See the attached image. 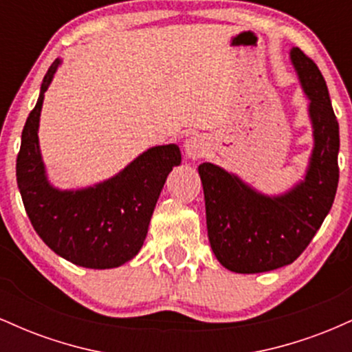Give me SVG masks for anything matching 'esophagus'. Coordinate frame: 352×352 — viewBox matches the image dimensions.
I'll return each mask as SVG.
<instances>
[{
	"label": "esophagus",
	"mask_w": 352,
	"mask_h": 352,
	"mask_svg": "<svg viewBox=\"0 0 352 352\" xmlns=\"http://www.w3.org/2000/svg\"><path fill=\"white\" fill-rule=\"evenodd\" d=\"M208 151V144L205 142L204 137L200 135H192L188 137L187 142H185V152L190 159H200L204 157Z\"/></svg>",
	"instance_id": "esophagus-1"
}]
</instances>
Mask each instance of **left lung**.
<instances>
[{"label":"left lung","instance_id":"8db88e82","mask_svg":"<svg viewBox=\"0 0 352 352\" xmlns=\"http://www.w3.org/2000/svg\"><path fill=\"white\" fill-rule=\"evenodd\" d=\"M292 59L308 96L314 151L305 182L281 197L256 193L213 164H200L208 240L235 273H263L293 263L316 235L336 197L339 124L316 63L300 47Z\"/></svg>","mask_w":352,"mask_h":352}]
</instances>
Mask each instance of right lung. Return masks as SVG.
I'll return each mask as SVG.
<instances>
[{
    "mask_svg": "<svg viewBox=\"0 0 352 352\" xmlns=\"http://www.w3.org/2000/svg\"><path fill=\"white\" fill-rule=\"evenodd\" d=\"M58 66L56 59L24 124L16 180L31 225L52 252L84 268H116L142 248L165 179L172 167L180 165L182 155L175 144L152 147L114 179L96 187L78 192L52 188L44 177L38 125L44 92Z\"/></svg>",
    "mask_w": 352,
    "mask_h": 352,
    "instance_id": "obj_1",
    "label": "right lung"
}]
</instances>
